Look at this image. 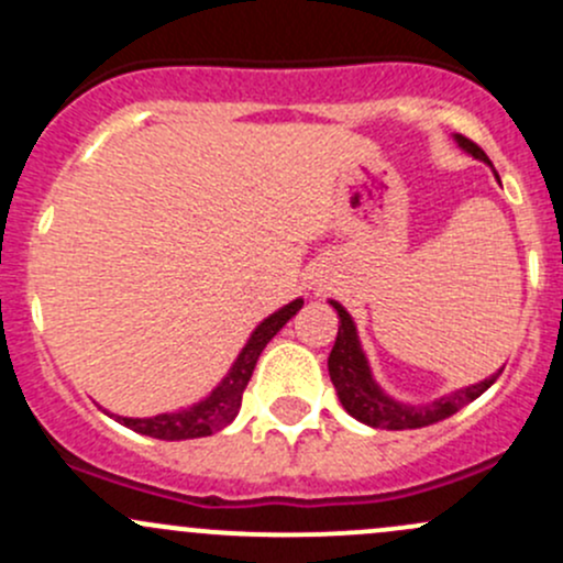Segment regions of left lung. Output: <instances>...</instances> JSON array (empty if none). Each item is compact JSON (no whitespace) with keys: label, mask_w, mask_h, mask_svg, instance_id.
<instances>
[{"label":"left lung","mask_w":563,"mask_h":563,"mask_svg":"<svg viewBox=\"0 0 563 563\" xmlns=\"http://www.w3.org/2000/svg\"><path fill=\"white\" fill-rule=\"evenodd\" d=\"M452 139H455V144L465 152V155L476 157V161L487 163V166L493 168V163L487 161V155L474 144V141H468L460 133L452 135ZM329 305H332L334 313L340 318L338 338H334L332 354H329V362H327L329 378H332L334 391H338L345 411H349L354 419H360V422L371 424V428L417 430V428H428V424L441 422V419L452 417V413H457L460 408L468 406L471 400H476L482 391L490 389L493 384H496L498 373H501V371L493 373V376L482 378L479 384L455 389L450 391V395H441L430 402H402L397 400V397H391L387 389H382V384L373 378L371 362H367L365 351H362L360 332H356V323L349 310H345L340 302H334V299H329Z\"/></svg>","instance_id":"left-lung-1"}]
</instances>
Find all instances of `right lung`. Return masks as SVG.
<instances>
[{"mask_svg": "<svg viewBox=\"0 0 563 563\" xmlns=\"http://www.w3.org/2000/svg\"><path fill=\"white\" fill-rule=\"evenodd\" d=\"M302 305L305 299L297 297L294 302L283 305L280 310L266 316L264 321L250 332L247 343L242 345L234 365H231L229 373L220 378L218 387L209 391L207 397H201L198 402H192V406L179 408V411L157 413V417H119V413H106L117 419L119 424H124V428L161 441L203 439V435H212L218 433V430L229 428L236 419V413H240L242 391H245L250 376H253V367L255 362H258L261 351L266 349V343H269L283 327H286L288 318H294L302 310Z\"/></svg>", "mask_w": 563, "mask_h": 563, "instance_id": "add662e5", "label": "right lung"}]
</instances>
